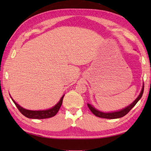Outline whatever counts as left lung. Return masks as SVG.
<instances>
[{
  "mask_svg": "<svg viewBox=\"0 0 151 151\" xmlns=\"http://www.w3.org/2000/svg\"><path fill=\"white\" fill-rule=\"evenodd\" d=\"M143 91H144V84H143V85H142V90H141V91H140L139 95L138 96L137 98L135 99V100L132 102V103L130 104V105H129L127 107H125V108H124L123 109L120 110V111L104 112H102L101 111L97 110L96 109L94 108L93 105H91V104L88 103L87 105L88 106L89 109L91 110V111L93 112L94 115L98 116V117H100V118L108 119H114L121 118V117L126 115L128 112L131 111V110L135 106V104L138 103V101L140 100V98H141L142 96Z\"/></svg>",
  "mask_w": 151,
  "mask_h": 151,
  "instance_id": "1",
  "label": "left lung"
}]
</instances>
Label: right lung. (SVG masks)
Masks as SVG:
<instances>
[{
  "mask_svg": "<svg viewBox=\"0 0 151 151\" xmlns=\"http://www.w3.org/2000/svg\"><path fill=\"white\" fill-rule=\"evenodd\" d=\"M65 96V94L61 97L60 101L55 104L54 106H52V108L48 109L47 110H42V111H30V110H27L26 109H24L23 107L20 106L19 104H17L13 99H12L13 103L15 104V105L17 106L18 109L19 110V111L23 114L27 118L29 119H47L50 118L55 116L58 111V110L60 109L61 105L63 103V97Z\"/></svg>",
  "mask_w": 151,
  "mask_h": 151,
  "instance_id": "obj_1",
  "label": "right lung"
}]
</instances>
